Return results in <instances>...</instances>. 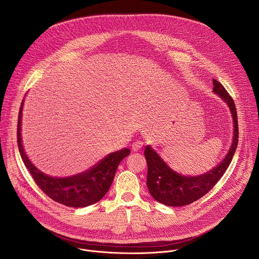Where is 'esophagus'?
Here are the masks:
<instances>
[{"mask_svg":"<svg viewBox=\"0 0 259 259\" xmlns=\"http://www.w3.org/2000/svg\"><path fill=\"white\" fill-rule=\"evenodd\" d=\"M142 145H143V142L140 141V140H137V141H134V142L132 143L131 148H132L133 151H138V150L142 147Z\"/></svg>","mask_w":259,"mask_h":259,"instance_id":"esophagus-1","label":"esophagus"}]
</instances>
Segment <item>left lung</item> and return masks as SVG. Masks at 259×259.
I'll use <instances>...</instances> for the list:
<instances>
[{
    "label": "left lung",
    "instance_id": "1",
    "mask_svg": "<svg viewBox=\"0 0 259 259\" xmlns=\"http://www.w3.org/2000/svg\"><path fill=\"white\" fill-rule=\"evenodd\" d=\"M213 92L229 106L234 120V138L232 146L224 160L207 173L197 177H186L171 170L159 155L146 146L144 156L147 161V188L151 196L158 202L167 206H183L201 198L221 180L232 161L238 145L239 127L235 103L224 86L215 79Z\"/></svg>",
    "mask_w": 259,
    "mask_h": 259
}]
</instances>
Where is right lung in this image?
I'll return each instance as SVG.
<instances>
[{
	"mask_svg": "<svg viewBox=\"0 0 259 259\" xmlns=\"http://www.w3.org/2000/svg\"><path fill=\"white\" fill-rule=\"evenodd\" d=\"M22 107L23 101L21 103L17 125L18 148L22 160L36 185L51 199L70 207H85L101 200L109 191L113 183L120 161L130 153V150L124 148L110 153L93 168L73 177H49L31 163L24 152L20 133Z\"/></svg>",
	"mask_w": 259,
	"mask_h": 259,
	"instance_id": "obj_1",
	"label": "right lung"
}]
</instances>
